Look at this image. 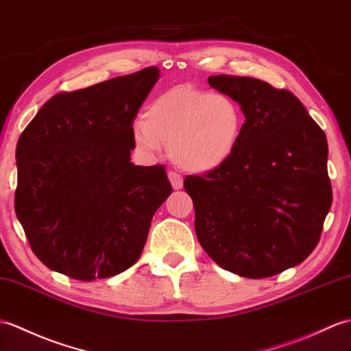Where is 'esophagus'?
<instances>
[{"label":"esophagus","mask_w":351,"mask_h":351,"mask_svg":"<svg viewBox=\"0 0 351 351\" xmlns=\"http://www.w3.org/2000/svg\"><path fill=\"white\" fill-rule=\"evenodd\" d=\"M167 176H169L170 184H172V186H173V190L182 189V176L181 175L176 173V172H172V170H170V172L167 173Z\"/></svg>","instance_id":"1"}]
</instances>
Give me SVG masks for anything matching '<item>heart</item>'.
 <instances>
[{
	"mask_svg": "<svg viewBox=\"0 0 351 351\" xmlns=\"http://www.w3.org/2000/svg\"><path fill=\"white\" fill-rule=\"evenodd\" d=\"M242 128V110L232 97L176 86L148 104L133 122L132 138L143 156H156L166 145L176 166L206 173L233 156Z\"/></svg>",
	"mask_w": 351,
	"mask_h": 351,
	"instance_id": "1",
	"label": "heart"
}]
</instances>
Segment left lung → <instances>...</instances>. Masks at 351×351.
Here are the masks:
<instances>
[{"instance_id": "8db88e82", "label": "left lung", "mask_w": 351, "mask_h": 351, "mask_svg": "<svg viewBox=\"0 0 351 351\" xmlns=\"http://www.w3.org/2000/svg\"><path fill=\"white\" fill-rule=\"evenodd\" d=\"M245 115L233 156L186 176L200 245L226 271L267 278L302 263L320 241L332 205L328 141L287 89L260 79L209 76Z\"/></svg>"}]
</instances>
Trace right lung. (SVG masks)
Here are the masks:
<instances>
[{
  "label": "right lung",
  "instance_id": "obj_1",
  "mask_svg": "<svg viewBox=\"0 0 351 351\" xmlns=\"http://www.w3.org/2000/svg\"><path fill=\"white\" fill-rule=\"evenodd\" d=\"M157 67L47 100L16 146L14 210L31 250L79 281L109 278L141 257L172 193L165 166H134L133 121Z\"/></svg>",
  "mask_w": 351,
  "mask_h": 351
}]
</instances>
